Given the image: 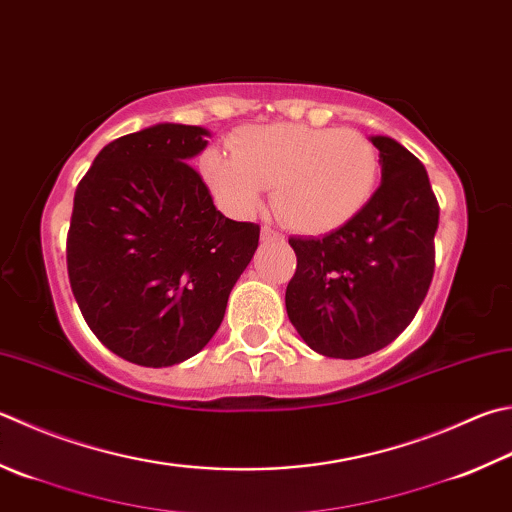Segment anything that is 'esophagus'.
Wrapping results in <instances>:
<instances>
[{"instance_id":"obj_1","label":"esophagus","mask_w":512,"mask_h":512,"mask_svg":"<svg viewBox=\"0 0 512 512\" xmlns=\"http://www.w3.org/2000/svg\"><path fill=\"white\" fill-rule=\"evenodd\" d=\"M260 240H263V243H278V240H283V236L272 227H263V231H260Z\"/></svg>"}]
</instances>
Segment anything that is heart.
I'll use <instances>...</instances> for the list:
<instances>
[{"label":"heart","mask_w":512,"mask_h":512,"mask_svg":"<svg viewBox=\"0 0 512 512\" xmlns=\"http://www.w3.org/2000/svg\"><path fill=\"white\" fill-rule=\"evenodd\" d=\"M200 173L220 209L247 218L274 187V209L301 234H330L368 205L379 178V153L352 129L307 124L245 127L200 160Z\"/></svg>","instance_id":"b5f03b06"}]
</instances>
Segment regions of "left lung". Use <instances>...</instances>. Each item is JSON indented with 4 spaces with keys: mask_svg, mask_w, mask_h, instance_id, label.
I'll return each mask as SVG.
<instances>
[{
    "mask_svg": "<svg viewBox=\"0 0 512 512\" xmlns=\"http://www.w3.org/2000/svg\"><path fill=\"white\" fill-rule=\"evenodd\" d=\"M379 149L381 185L350 223L323 238H289L296 274L287 316L314 352L361 359L406 330L435 274L439 205L428 171L397 140Z\"/></svg>",
    "mask_w": 512,
    "mask_h": 512,
    "instance_id": "obj_1",
    "label": "left lung"
}]
</instances>
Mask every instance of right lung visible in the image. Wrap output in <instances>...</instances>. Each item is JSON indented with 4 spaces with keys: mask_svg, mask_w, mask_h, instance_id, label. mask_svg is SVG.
<instances>
[{
    "mask_svg": "<svg viewBox=\"0 0 512 512\" xmlns=\"http://www.w3.org/2000/svg\"><path fill=\"white\" fill-rule=\"evenodd\" d=\"M209 131L153 124L106 144L80 180L69 281L91 332L144 368L191 359L223 323L260 227L216 209L189 165Z\"/></svg>",
    "mask_w": 512,
    "mask_h": 512,
    "instance_id": "obj_1",
    "label": "right lung"
}]
</instances>
